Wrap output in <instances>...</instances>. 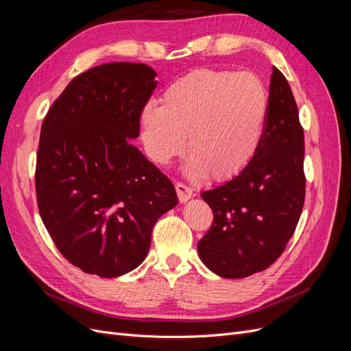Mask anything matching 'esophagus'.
<instances>
[{
  "label": "esophagus",
  "mask_w": 351,
  "mask_h": 351,
  "mask_svg": "<svg viewBox=\"0 0 351 351\" xmlns=\"http://www.w3.org/2000/svg\"><path fill=\"white\" fill-rule=\"evenodd\" d=\"M176 192H177L178 200L182 202V204H183V202H187L192 196H195L193 189L186 186V184L182 183V182H177V183H176Z\"/></svg>",
  "instance_id": "esophagus-1"
}]
</instances>
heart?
Instances as JSON below:
<instances>
[{
	"mask_svg": "<svg viewBox=\"0 0 351 351\" xmlns=\"http://www.w3.org/2000/svg\"><path fill=\"white\" fill-rule=\"evenodd\" d=\"M267 111V90L253 74L195 69L168 84L161 107L143 108L145 151L165 165L184 151L189 134L190 171L228 180L256 154Z\"/></svg>",
	"mask_w": 351,
	"mask_h": 351,
	"instance_id": "obj_1",
	"label": "heart"
}]
</instances>
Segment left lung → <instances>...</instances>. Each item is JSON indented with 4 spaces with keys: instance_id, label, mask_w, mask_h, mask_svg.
I'll return each instance as SVG.
<instances>
[{
    "instance_id": "1",
    "label": "left lung",
    "mask_w": 351,
    "mask_h": 351,
    "mask_svg": "<svg viewBox=\"0 0 351 351\" xmlns=\"http://www.w3.org/2000/svg\"><path fill=\"white\" fill-rule=\"evenodd\" d=\"M303 161L299 110L289 82L274 67L256 154L237 177L202 193L214 221L197 252L212 272L244 278L281 256L304 205Z\"/></svg>"
}]
</instances>
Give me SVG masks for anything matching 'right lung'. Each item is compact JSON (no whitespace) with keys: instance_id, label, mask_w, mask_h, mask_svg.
<instances>
[{"instance_id":"obj_1","label":"right lung","mask_w":351,"mask_h":351,"mask_svg":"<svg viewBox=\"0 0 351 351\" xmlns=\"http://www.w3.org/2000/svg\"><path fill=\"white\" fill-rule=\"evenodd\" d=\"M155 76L142 62L93 67L67 84L40 127V218L62 256L102 278L139 267L155 222L177 205L171 180L130 141Z\"/></svg>"}]
</instances>
